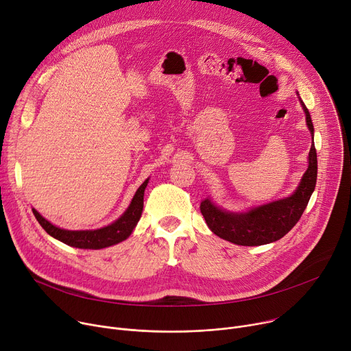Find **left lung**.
<instances>
[{
    "mask_svg": "<svg viewBox=\"0 0 351 351\" xmlns=\"http://www.w3.org/2000/svg\"><path fill=\"white\" fill-rule=\"evenodd\" d=\"M306 116L308 129L313 140V124L311 114L301 102ZM309 165L295 192L287 199L263 204L247 213H228L215 207L208 199L200 204V211L208 228L219 238L242 246H258L282 238L297 224L308 206L315 190L317 176V159L315 144L309 151Z\"/></svg>",
    "mask_w": 351,
    "mask_h": 351,
    "instance_id": "obj_1",
    "label": "left lung"
}]
</instances>
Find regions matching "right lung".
<instances>
[{
  "label": "right lung",
  "instance_id": "obj_1",
  "mask_svg": "<svg viewBox=\"0 0 351 351\" xmlns=\"http://www.w3.org/2000/svg\"><path fill=\"white\" fill-rule=\"evenodd\" d=\"M147 183H148V179L138 187V190L132 200L130 207L125 210V213L119 219L112 222L110 226L99 228V230H93V231L61 230V228L50 224V222L47 219H45L35 208L32 211H34L42 228L49 235L61 241L62 243L74 246V247H81V249H102L106 246L116 245L130 237V234L133 232L134 227L137 226V222L143 213L144 190L147 187Z\"/></svg>",
  "mask_w": 351,
  "mask_h": 351
}]
</instances>
